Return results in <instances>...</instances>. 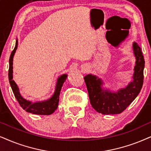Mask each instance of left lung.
Instances as JSON below:
<instances>
[{"label":"left lung","instance_id":"left-lung-1","mask_svg":"<svg viewBox=\"0 0 151 151\" xmlns=\"http://www.w3.org/2000/svg\"><path fill=\"white\" fill-rule=\"evenodd\" d=\"M135 59L134 73L132 81L123 88L116 92L103 87L104 82L96 75L89 74L84 77L90 102L95 110L102 114H118L131 104L138 96L144 83L145 61L142 50L137 42L132 44Z\"/></svg>","mask_w":151,"mask_h":151}]
</instances>
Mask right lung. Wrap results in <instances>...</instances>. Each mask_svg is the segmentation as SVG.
<instances>
[{"instance_id":"1","label":"right lung","mask_w":151,"mask_h":151,"mask_svg":"<svg viewBox=\"0 0 151 151\" xmlns=\"http://www.w3.org/2000/svg\"><path fill=\"white\" fill-rule=\"evenodd\" d=\"M17 46H18V40H17L14 50L12 51L10 57H9L8 72L9 83H10L11 88H12L15 98L18 101L20 106L24 110H26V111L33 114H37V115H50V114H53L55 111V110H56V109L58 108L59 95H60L63 85L64 82L65 81L67 77H68V74H62L61 76H60L57 79L54 93H53L52 96L50 98H49L48 100L39 101V102L37 101V102H35L27 100L26 99L23 98L22 95L20 94L19 88L17 83H15V81L13 80V58H14V53L16 52Z\"/></svg>"}]
</instances>
